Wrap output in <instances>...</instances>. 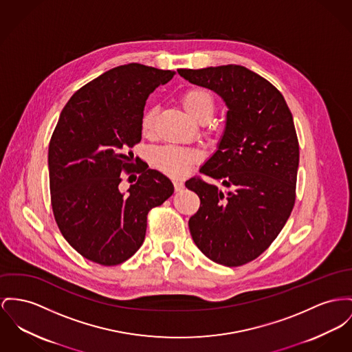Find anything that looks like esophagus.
<instances>
[{
    "label": "esophagus",
    "mask_w": 352,
    "mask_h": 352,
    "mask_svg": "<svg viewBox=\"0 0 352 352\" xmlns=\"http://www.w3.org/2000/svg\"><path fill=\"white\" fill-rule=\"evenodd\" d=\"M173 187H175L176 192H180V190H183V188H184V183L176 180V182H173Z\"/></svg>",
    "instance_id": "34e87169"
}]
</instances>
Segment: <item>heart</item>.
Listing matches in <instances>:
<instances>
[{"instance_id": "1", "label": "heart", "mask_w": 352, "mask_h": 352, "mask_svg": "<svg viewBox=\"0 0 352 352\" xmlns=\"http://www.w3.org/2000/svg\"><path fill=\"white\" fill-rule=\"evenodd\" d=\"M182 104L196 121L208 122L214 112V98L208 91L193 88L182 96ZM157 108L149 107L141 116V133L151 136L155 129ZM201 160V152L190 148L163 146L152 153V164L165 175L179 179L184 177Z\"/></svg>"}]
</instances>
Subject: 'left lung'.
<instances>
[{
	"label": "left lung",
	"instance_id": "obj_1",
	"mask_svg": "<svg viewBox=\"0 0 352 352\" xmlns=\"http://www.w3.org/2000/svg\"><path fill=\"white\" fill-rule=\"evenodd\" d=\"M190 84L219 94L227 108L217 151L186 187L200 197L188 221L197 248L212 261L239 267L260 256L280 234L294 204L299 142L283 94L241 65L180 69Z\"/></svg>",
	"mask_w": 352,
	"mask_h": 352
}]
</instances>
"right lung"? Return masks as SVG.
Here are the masks:
<instances>
[{"label": "right lung", "instance_id": "add662e5", "mask_svg": "<svg viewBox=\"0 0 352 352\" xmlns=\"http://www.w3.org/2000/svg\"><path fill=\"white\" fill-rule=\"evenodd\" d=\"M175 72L138 63L102 73L67 102L49 142L50 201L65 240L84 258L118 265L145 239L148 212L173 193L162 172L133 169L131 148L141 140L148 96ZM122 171L142 175L126 194Z\"/></svg>", "mask_w": 352, "mask_h": 352}]
</instances>
